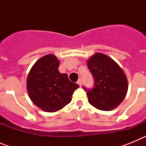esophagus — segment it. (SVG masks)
Wrapping results in <instances>:
<instances>
[{
  "mask_svg": "<svg viewBox=\"0 0 146 146\" xmlns=\"http://www.w3.org/2000/svg\"><path fill=\"white\" fill-rule=\"evenodd\" d=\"M77 84L79 85V86L81 87V86H82V81H81L80 79L78 80V81H77Z\"/></svg>",
  "mask_w": 146,
  "mask_h": 146,
  "instance_id": "1",
  "label": "esophagus"
}]
</instances>
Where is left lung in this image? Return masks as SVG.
<instances>
[{
    "label": "left lung",
    "instance_id": "8db88e82",
    "mask_svg": "<svg viewBox=\"0 0 146 146\" xmlns=\"http://www.w3.org/2000/svg\"><path fill=\"white\" fill-rule=\"evenodd\" d=\"M88 67L94 77L92 89L87 91L88 102L96 109L109 111L118 107L126 96L128 82L116 62L102 53L88 60Z\"/></svg>",
    "mask_w": 146,
    "mask_h": 146
}]
</instances>
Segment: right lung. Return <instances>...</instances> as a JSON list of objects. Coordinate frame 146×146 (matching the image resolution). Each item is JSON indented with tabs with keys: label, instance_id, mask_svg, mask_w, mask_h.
Masks as SVG:
<instances>
[{
	"label": "right lung",
	"instance_id": "obj_1",
	"mask_svg": "<svg viewBox=\"0 0 146 146\" xmlns=\"http://www.w3.org/2000/svg\"><path fill=\"white\" fill-rule=\"evenodd\" d=\"M59 64L52 54L44 55L35 63L27 78L30 99L48 113L58 111L69 104L74 90L79 88L69 80L66 74L59 72Z\"/></svg>",
	"mask_w": 146,
	"mask_h": 146
}]
</instances>
